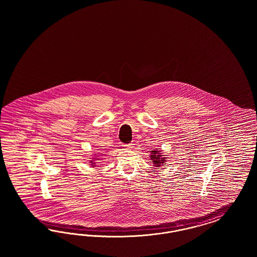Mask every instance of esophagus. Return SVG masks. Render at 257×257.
<instances>
[{"label": "esophagus", "instance_id": "1", "mask_svg": "<svg viewBox=\"0 0 257 257\" xmlns=\"http://www.w3.org/2000/svg\"><path fill=\"white\" fill-rule=\"evenodd\" d=\"M123 147H124L125 149H128V150H131V149L134 147V144L133 143H129V144H124L123 145Z\"/></svg>", "mask_w": 257, "mask_h": 257}]
</instances>
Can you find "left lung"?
Returning <instances> with one entry per match:
<instances>
[{
	"instance_id": "8db88e82",
	"label": "left lung",
	"mask_w": 257,
	"mask_h": 257,
	"mask_svg": "<svg viewBox=\"0 0 257 257\" xmlns=\"http://www.w3.org/2000/svg\"><path fill=\"white\" fill-rule=\"evenodd\" d=\"M153 151H150L151 152V156H150V159H151V162L154 164L153 166L154 167H161L162 165H165V163L167 162V156H164L163 154L161 153V151H159V149H156L154 150L152 149Z\"/></svg>"
}]
</instances>
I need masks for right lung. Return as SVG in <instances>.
<instances>
[{
  "label": "right lung",
  "instance_id": "1",
  "mask_svg": "<svg viewBox=\"0 0 257 257\" xmlns=\"http://www.w3.org/2000/svg\"><path fill=\"white\" fill-rule=\"evenodd\" d=\"M94 156H97V154L96 155H94ZM99 156H93V158H90L91 160H89V163L92 167H95V166H97L96 165V162H94V161H98V160H101V157H100V156H101V155H98Z\"/></svg>",
  "mask_w": 257,
  "mask_h": 257
}]
</instances>
